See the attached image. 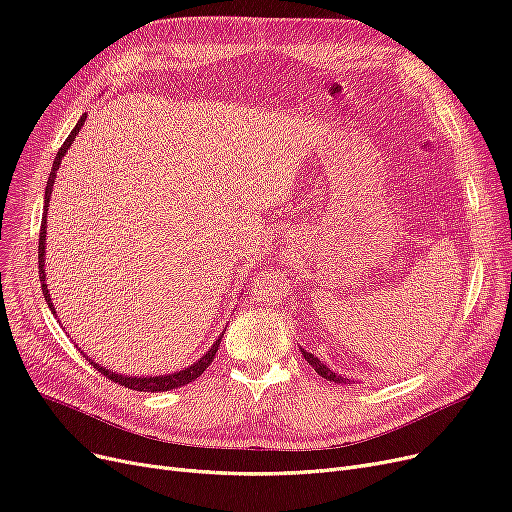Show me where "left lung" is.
<instances>
[{
	"mask_svg": "<svg viewBox=\"0 0 512 512\" xmlns=\"http://www.w3.org/2000/svg\"><path fill=\"white\" fill-rule=\"evenodd\" d=\"M301 353H303V357H305V361L321 375V378H324V380H330V382H336V384H342L344 382V378H342V375H338V373H334L328 365H324V363H321L317 357H313L311 353H307L305 351V348H301Z\"/></svg>",
	"mask_w": 512,
	"mask_h": 512,
	"instance_id": "1",
	"label": "left lung"
}]
</instances>
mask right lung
I'll return each mask as SVG.
<instances>
[{
  "label": "right lung",
  "instance_id": "right-lung-1",
  "mask_svg": "<svg viewBox=\"0 0 512 512\" xmlns=\"http://www.w3.org/2000/svg\"><path fill=\"white\" fill-rule=\"evenodd\" d=\"M85 118H87V116H83V118L78 120V124L72 128V132L68 134V139L64 141V145L60 147L56 159H53V168H51V172H49L47 186H45V205H43V220H41V232H39V278H41L43 297H45V301H47V305H49L51 311H53V303H51V299H49V290H47V284H45L47 207H49V197H51V191H53V182H56V174H58L60 164H62V157L66 155V151L70 149L72 141L76 139V134H78L80 126L85 124ZM53 313H56V311H53ZM58 321H60V319H58ZM222 336H224V332L218 336V340L213 342V346L209 348V351H207L197 363H193L191 367H184V369L174 371V373H168V375H155V378H137V375H120V373H116V371H112V369H105V367L97 365V363H95L91 357H87V355H85V359H87L97 371H101L107 380H112V382H116V384H120V386H124V388L137 390V392H168V390H174V388L191 384V382H195V380L199 378V375H201V373L211 365V361L215 359V353H218V346H220V342H222Z\"/></svg>",
  "mask_w": 512,
  "mask_h": 512
}]
</instances>
